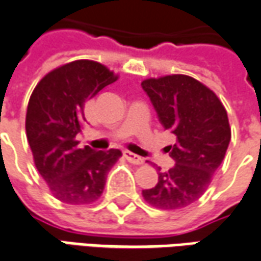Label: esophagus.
I'll list each match as a JSON object with an SVG mask.
<instances>
[{"instance_id":"1","label":"esophagus","mask_w":261,"mask_h":261,"mask_svg":"<svg viewBox=\"0 0 261 261\" xmlns=\"http://www.w3.org/2000/svg\"><path fill=\"white\" fill-rule=\"evenodd\" d=\"M124 158L128 163H133V165H142V163H144V159H142V158L134 155V153H131V152H124Z\"/></svg>"}]
</instances>
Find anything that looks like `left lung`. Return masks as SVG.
<instances>
[{"mask_svg":"<svg viewBox=\"0 0 261 261\" xmlns=\"http://www.w3.org/2000/svg\"><path fill=\"white\" fill-rule=\"evenodd\" d=\"M141 86L175 137L174 145L166 146L175 166L159 171L158 184L142 196L156 209H182L206 192L225 156L231 140L227 111L209 87L187 74L150 77Z\"/></svg>","mask_w":261,"mask_h":261,"instance_id":"obj_1","label":"left lung"}]
</instances>
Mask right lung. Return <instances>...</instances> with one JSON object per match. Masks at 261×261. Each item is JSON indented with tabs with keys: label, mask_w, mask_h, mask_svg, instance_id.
<instances>
[{
	"label": "right lung",
	"mask_w": 261,
	"mask_h": 261,
	"mask_svg": "<svg viewBox=\"0 0 261 261\" xmlns=\"http://www.w3.org/2000/svg\"><path fill=\"white\" fill-rule=\"evenodd\" d=\"M119 74L90 59L69 62L42 77L29 99L26 136L33 160L51 194L63 203L90 204L101 198L119 149L79 148L87 101Z\"/></svg>",
	"instance_id": "right-lung-1"
}]
</instances>
